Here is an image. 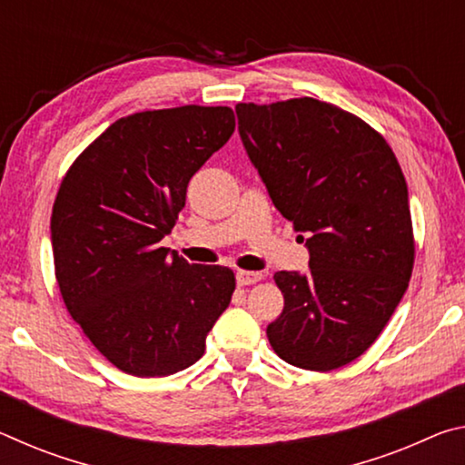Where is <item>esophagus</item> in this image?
Here are the masks:
<instances>
[{"label": "esophagus", "mask_w": 465, "mask_h": 465, "mask_svg": "<svg viewBox=\"0 0 465 465\" xmlns=\"http://www.w3.org/2000/svg\"><path fill=\"white\" fill-rule=\"evenodd\" d=\"M264 279V272H256V271H238L235 274V281H238V285H254V282L262 281Z\"/></svg>", "instance_id": "esophagus-1"}]
</instances>
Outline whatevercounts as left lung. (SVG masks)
I'll list each match as a JSON object with an SVG mask.
<instances>
[{"label": "left lung", "mask_w": 465, "mask_h": 465, "mask_svg": "<svg viewBox=\"0 0 465 465\" xmlns=\"http://www.w3.org/2000/svg\"><path fill=\"white\" fill-rule=\"evenodd\" d=\"M235 113L274 207L308 235L310 272H274L285 308L266 336L289 365L332 371L377 341L408 289L414 233L402 168L380 133L328 102H248Z\"/></svg>", "instance_id": "8db88e82"}]
</instances>
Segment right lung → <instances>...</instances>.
I'll list each match as a JSON object with an SVG mask.
<instances>
[{"mask_svg": "<svg viewBox=\"0 0 465 465\" xmlns=\"http://www.w3.org/2000/svg\"><path fill=\"white\" fill-rule=\"evenodd\" d=\"M233 129L227 106L129 114L63 178L51 215L54 277L84 334L124 373L163 377L196 363L232 302L227 266L191 264L160 242L188 180Z\"/></svg>", "mask_w": 465, "mask_h": 465, "instance_id": "right-lung-1", "label": "right lung"}]
</instances>
